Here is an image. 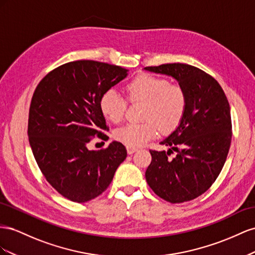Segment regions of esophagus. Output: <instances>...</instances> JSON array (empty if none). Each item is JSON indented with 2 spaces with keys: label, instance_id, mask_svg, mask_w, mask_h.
Listing matches in <instances>:
<instances>
[{
  "label": "esophagus",
  "instance_id": "esophagus-1",
  "mask_svg": "<svg viewBox=\"0 0 255 255\" xmlns=\"http://www.w3.org/2000/svg\"><path fill=\"white\" fill-rule=\"evenodd\" d=\"M137 150V148L136 147H132V146H127V152L129 155H131V154H133V152H135Z\"/></svg>",
  "mask_w": 255,
  "mask_h": 255
}]
</instances>
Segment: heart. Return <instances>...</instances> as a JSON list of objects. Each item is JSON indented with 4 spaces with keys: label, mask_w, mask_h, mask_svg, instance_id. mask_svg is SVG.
Wrapping results in <instances>:
<instances>
[{
    "label": "heart",
    "mask_w": 255,
    "mask_h": 255,
    "mask_svg": "<svg viewBox=\"0 0 255 255\" xmlns=\"http://www.w3.org/2000/svg\"><path fill=\"white\" fill-rule=\"evenodd\" d=\"M130 103L142 101L144 123L127 124L114 132L118 141L128 146H142L159 130L170 132L183 120L186 110V95L179 85L171 84L168 80L151 75H139L125 86ZM127 100L114 89L106 91L100 98L101 112L112 123H120L125 114Z\"/></svg>",
    "instance_id": "b5f03b06"
}]
</instances>
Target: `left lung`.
I'll return each instance as SVG.
<instances>
[{"mask_svg": "<svg viewBox=\"0 0 255 255\" xmlns=\"http://www.w3.org/2000/svg\"><path fill=\"white\" fill-rule=\"evenodd\" d=\"M175 78L186 95L179 126L161 144L177 151L149 149L151 162L145 172L150 189L166 202L198 198L215 183L227 160L232 140V120L227 96L217 80L188 64L145 67Z\"/></svg>", "mask_w": 255, "mask_h": 255, "instance_id": "8db88e82", "label": "left lung"}]
</instances>
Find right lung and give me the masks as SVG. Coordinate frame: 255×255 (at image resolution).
<instances>
[{
  "instance_id": "add662e5",
  "label": "right lung",
  "mask_w": 255,
  "mask_h": 255,
  "mask_svg": "<svg viewBox=\"0 0 255 255\" xmlns=\"http://www.w3.org/2000/svg\"><path fill=\"white\" fill-rule=\"evenodd\" d=\"M127 71L97 61L69 62L43 77L33 94L27 124L33 155L48 183L72 202L106 191L127 157L116 141L100 150L86 146L95 136L106 141L100 98Z\"/></svg>"
}]
</instances>
